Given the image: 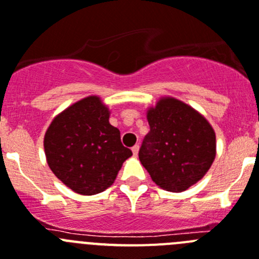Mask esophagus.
I'll return each instance as SVG.
<instances>
[{"mask_svg":"<svg viewBox=\"0 0 259 259\" xmlns=\"http://www.w3.org/2000/svg\"><path fill=\"white\" fill-rule=\"evenodd\" d=\"M132 151H133V155H134V156H137V155H138V152H139V146L138 145L134 146V147L132 148Z\"/></svg>","mask_w":259,"mask_h":259,"instance_id":"34e87169","label":"esophagus"}]
</instances>
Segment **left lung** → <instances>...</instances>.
<instances>
[{"mask_svg":"<svg viewBox=\"0 0 259 259\" xmlns=\"http://www.w3.org/2000/svg\"><path fill=\"white\" fill-rule=\"evenodd\" d=\"M150 133L139 160L152 181L168 192H184L208 172L217 137L204 116L179 99L163 96L146 112Z\"/></svg>","mask_w":259,"mask_h":259,"instance_id":"1","label":"left lung"}]
</instances>
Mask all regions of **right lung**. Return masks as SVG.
<instances>
[{"instance_id":"1","label":"right lung","mask_w":259,"mask_h":259,"mask_svg":"<svg viewBox=\"0 0 259 259\" xmlns=\"http://www.w3.org/2000/svg\"><path fill=\"white\" fill-rule=\"evenodd\" d=\"M111 111L100 96L83 98L52 120L44 136L47 163L73 192H104L132 156L121 143L120 130L109 123Z\"/></svg>"}]
</instances>
